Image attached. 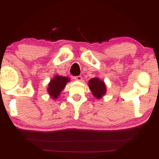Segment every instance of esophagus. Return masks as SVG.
<instances>
[{
  "mask_svg": "<svg viewBox=\"0 0 159 159\" xmlns=\"http://www.w3.org/2000/svg\"><path fill=\"white\" fill-rule=\"evenodd\" d=\"M75 79L76 81H82V77H81V75H78V76H75Z\"/></svg>",
  "mask_w": 159,
  "mask_h": 159,
  "instance_id": "1",
  "label": "esophagus"
}]
</instances>
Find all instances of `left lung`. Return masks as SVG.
I'll return each instance as SVG.
<instances>
[{"label":"left lung","mask_w":159,"mask_h":159,"mask_svg":"<svg viewBox=\"0 0 159 159\" xmlns=\"http://www.w3.org/2000/svg\"><path fill=\"white\" fill-rule=\"evenodd\" d=\"M89 88L96 98H102L106 93V85L105 82L98 78H91L89 81Z\"/></svg>","instance_id":"1"}]
</instances>
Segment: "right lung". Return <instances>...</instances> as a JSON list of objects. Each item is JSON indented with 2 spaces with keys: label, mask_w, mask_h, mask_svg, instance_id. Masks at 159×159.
<instances>
[{
  "label": "right lung",
  "mask_w": 159,
  "mask_h": 159,
  "mask_svg": "<svg viewBox=\"0 0 159 159\" xmlns=\"http://www.w3.org/2000/svg\"><path fill=\"white\" fill-rule=\"evenodd\" d=\"M70 79L68 77H63L62 75H55L51 80L48 84V92L53 99L57 98L61 94V91L64 89Z\"/></svg>",
  "instance_id": "right-lung-1"
}]
</instances>
